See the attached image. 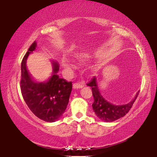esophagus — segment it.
<instances>
[{"mask_svg":"<svg viewBox=\"0 0 157 157\" xmlns=\"http://www.w3.org/2000/svg\"><path fill=\"white\" fill-rule=\"evenodd\" d=\"M83 86H84V84L82 82H78V83H74L73 85V89H80L82 88Z\"/></svg>","mask_w":157,"mask_h":157,"instance_id":"esophagus-1","label":"esophagus"}]
</instances>
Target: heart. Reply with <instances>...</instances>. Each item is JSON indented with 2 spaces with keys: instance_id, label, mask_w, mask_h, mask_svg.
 Returning a JSON list of instances; mask_svg holds the SVG:
<instances>
[{
  "instance_id": "heart-1",
  "label": "heart",
  "mask_w": 157,
  "mask_h": 157,
  "mask_svg": "<svg viewBox=\"0 0 157 157\" xmlns=\"http://www.w3.org/2000/svg\"><path fill=\"white\" fill-rule=\"evenodd\" d=\"M78 59H80L81 61H84L85 60V56H80V57H78ZM62 63H63V65L65 67H66V68H73V65L72 63V62H71L68 58H66V57H64L63 59V60H62Z\"/></svg>"
}]
</instances>
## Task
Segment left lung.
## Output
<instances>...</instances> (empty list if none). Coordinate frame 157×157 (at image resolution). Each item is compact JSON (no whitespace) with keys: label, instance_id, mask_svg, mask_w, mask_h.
Here are the masks:
<instances>
[{"label":"left lung","instance_id":"obj_1","mask_svg":"<svg viewBox=\"0 0 157 157\" xmlns=\"http://www.w3.org/2000/svg\"><path fill=\"white\" fill-rule=\"evenodd\" d=\"M86 85L92 87V95L94 98L92 108L94 113L100 120L106 121V122H111V121L119 119V118L124 117L131 109L140 92L139 91L137 92L134 99L129 103L122 105H115L111 104V102L106 101L100 94L98 85H97L95 77H93Z\"/></svg>","mask_w":157,"mask_h":157}]
</instances>
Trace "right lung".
I'll return each mask as SVG.
<instances>
[{"label":"right lung","mask_w":157,"mask_h":157,"mask_svg":"<svg viewBox=\"0 0 157 157\" xmlns=\"http://www.w3.org/2000/svg\"><path fill=\"white\" fill-rule=\"evenodd\" d=\"M33 42L25 54L21 63L20 89L25 103L34 115L47 122H54L65 112L72 90V82L59 78L57 74L59 65L53 62V73L46 82H36L27 69L29 54L36 49Z\"/></svg>","instance_id":"right-lung-1"}]
</instances>
